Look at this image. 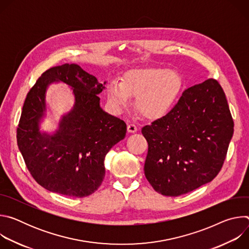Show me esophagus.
<instances>
[{
    "label": "esophagus",
    "instance_id": "1",
    "mask_svg": "<svg viewBox=\"0 0 249 249\" xmlns=\"http://www.w3.org/2000/svg\"><path fill=\"white\" fill-rule=\"evenodd\" d=\"M127 129H128V132H129V133H134V132H136V131L138 130L137 126H136L134 123H130V124H128Z\"/></svg>",
    "mask_w": 249,
    "mask_h": 249
}]
</instances>
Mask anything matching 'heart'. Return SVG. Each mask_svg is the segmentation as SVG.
Masks as SVG:
<instances>
[{"label": "heart", "mask_w": 249, "mask_h": 249, "mask_svg": "<svg viewBox=\"0 0 249 249\" xmlns=\"http://www.w3.org/2000/svg\"><path fill=\"white\" fill-rule=\"evenodd\" d=\"M183 80L176 71L164 68H145L128 72L123 82L108 86V98L115 106H125L131 95L137 96L138 110L148 118L166 114L182 91Z\"/></svg>", "instance_id": "b5f03b06"}]
</instances>
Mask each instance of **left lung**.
Here are the masks:
<instances>
[{
	"label": "left lung",
	"mask_w": 249,
	"mask_h": 249,
	"mask_svg": "<svg viewBox=\"0 0 249 249\" xmlns=\"http://www.w3.org/2000/svg\"><path fill=\"white\" fill-rule=\"evenodd\" d=\"M149 149L145 175L164 196H179L212 181L223 167L233 120L215 79L185 89L163 117L142 128Z\"/></svg>",
	"instance_id": "1"
}]
</instances>
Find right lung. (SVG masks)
Here are the masks:
<instances>
[{
	"label": "right lung",
	"mask_w": 249,
	"mask_h": 249,
	"mask_svg": "<svg viewBox=\"0 0 249 249\" xmlns=\"http://www.w3.org/2000/svg\"><path fill=\"white\" fill-rule=\"evenodd\" d=\"M52 81L73 88L75 105L53 136L39 132L45 92ZM105 84V83H104ZM104 86L77 64L48 69L29 89L17 130L18 149L38 184L59 194L82 198L95 192L105 175L104 158L123 140L126 123L104 112L98 94Z\"/></svg>",
	"instance_id": "obj_1"
}]
</instances>
